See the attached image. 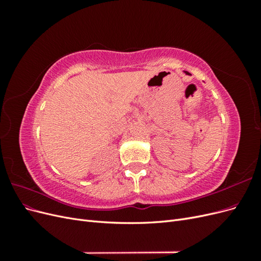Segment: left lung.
Listing matches in <instances>:
<instances>
[{
	"label": "left lung",
	"instance_id": "left-lung-1",
	"mask_svg": "<svg viewBox=\"0 0 261 261\" xmlns=\"http://www.w3.org/2000/svg\"><path fill=\"white\" fill-rule=\"evenodd\" d=\"M186 74H189V73H188V72H186Z\"/></svg>",
	"mask_w": 261,
	"mask_h": 261
}]
</instances>
